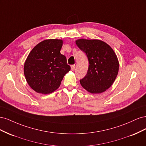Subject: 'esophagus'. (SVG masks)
Masks as SVG:
<instances>
[{"label": "esophagus", "instance_id": "1", "mask_svg": "<svg viewBox=\"0 0 146 146\" xmlns=\"http://www.w3.org/2000/svg\"><path fill=\"white\" fill-rule=\"evenodd\" d=\"M75 68H76V66H75L74 64L71 66V70H75Z\"/></svg>", "mask_w": 146, "mask_h": 146}]
</instances>
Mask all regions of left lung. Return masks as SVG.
<instances>
[{
	"label": "left lung",
	"instance_id": "1",
	"mask_svg": "<svg viewBox=\"0 0 146 146\" xmlns=\"http://www.w3.org/2000/svg\"><path fill=\"white\" fill-rule=\"evenodd\" d=\"M76 42L89 62L86 75L80 80L81 85L92 94L104 92L117 76L119 62L115 53L107 43L98 39H80Z\"/></svg>",
	"mask_w": 146,
	"mask_h": 146
}]
</instances>
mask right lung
<instances>
[{
	"label": "right lung",
	"mask_w": 146,
	"mask_h": 146,
	"mask_svg": "<svg viewBox=\"0 0 146 146\" xmlns=\"http://www.w3.org/2000/svg\"><path fill=\"white\" fill-rule=\"evenodd\" d=\"M61 39H46L35 46L24 64V75L29 86L38 93L49 94L58 88L70 69L61 54Z\"/></svg>",
	"instance_id": "add662e5"
}]
</instances>
